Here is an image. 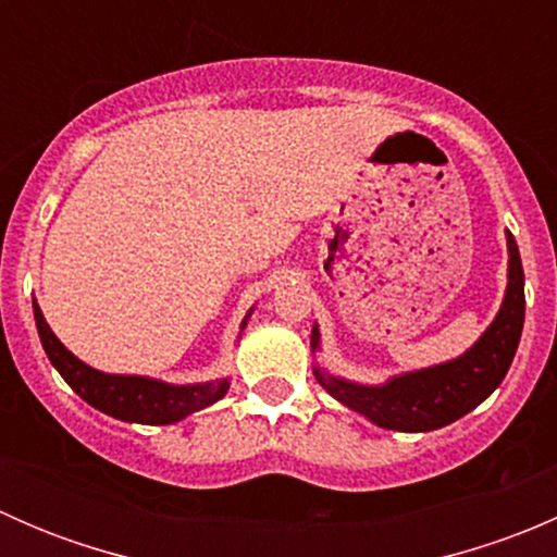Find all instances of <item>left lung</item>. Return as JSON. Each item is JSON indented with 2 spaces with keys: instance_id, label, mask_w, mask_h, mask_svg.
<instances>
[{
  "instance_id": "8db88e82",
  "label": "left lung",
  "mask_w": 557,
  "mask_h": 557,
  "mask_svg": "<svg viewBox=\"0 0 557 557\" xmlns=\"http://www.w3.org/2000/svg\"><path fill=\"white\" fill-rule=\"evenodd\" d=\"M507 290L502 307L480 339L458 358L414 372L393 374L380 385L352 383L314 363V380L336 401L387 431L425 434L469 414L502 385L520 345L522 320H525V274L512 232H507ZM310 350L312 356L320 352L318 323L312 325Z\"/></svg>"
}]
</instances>
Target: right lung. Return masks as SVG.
I'll use <instances>...</instances> for the list:
<instances>
[{
	"mask_svg": "<svg viewBox=\"0 0 557 557\" xmlns=\"http://www.w3.org/2000/svg\"><path fill=\"white\" fill-rule=\"evenodd\" d=\"M35 307V323L39 342H42L45 356L50 358L55 372L66 380V385L91 404L99 412L110 414V418L123 420V423H143V425H172L185 420L188 414L199 412V409L212 407L221 401L228 393L232 380H210V383H188L174 385L164 383L156 377H143V374H107L99 369L88 367L86 361L66 350L61 345L59 336L45 320L39 310L37 299L32 301ZM252 307L247 310L243 325H239V336H243L247 320H250ZM237 336V339H239Z\"/></svg>",
	"mask_w": 557,
	"mask_h": 557,
	"instance_id": "add662e5",
	"label": "right lung"
}]
</instances>
